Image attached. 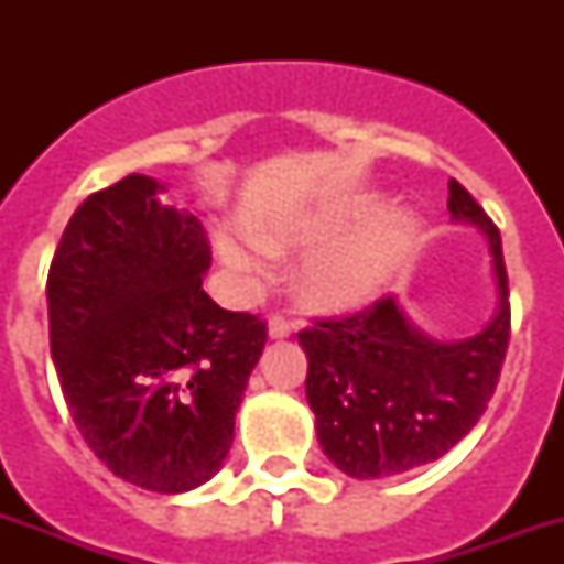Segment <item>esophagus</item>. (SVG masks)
I'll return each instance as SVG.
<instances>
[{
    "label": "esophagus",
    "mask_w": 564,
    "mask_h": 564,
    "mask_svg": "<svg viewBox=\"0 0 564 564\" xmlns=\"http://www.w3.org/2000/svg\"><path fill=\"white\" fill-rule=\"evenodd\" d=\"M292 334V322L283 316H272L269 318V336L272 339H286Z\"/></svg>",
    "instance_id": "esophagus-1"
}]
</instances>
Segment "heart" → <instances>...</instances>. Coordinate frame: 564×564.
<instances>
[{
  "instance_id": "heart-1",
  "label": "heart",
  "mask_w": 564,
  "mask_h": 564,
  "mask_svg": "<svg viewBox=\"0 0 564 564\" xmlns=\"http://www.w3.org/2000/svg\"><path fill=\"white\" fill-rule=\"evenodd\" d=\"M371 213L375 204L362 202L343 210L260 221L254 242L237 230H221L216 251L239 281L257 283L265 274V254H292L318 246L304 257L295 274L301 299L316 310H351L375 299L415 237L410 213H386L360 228Z\"/></svg>"
}]
</instances>
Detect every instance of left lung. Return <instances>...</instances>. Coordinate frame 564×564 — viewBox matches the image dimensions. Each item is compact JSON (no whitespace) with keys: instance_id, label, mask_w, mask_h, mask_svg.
Listing matches in <instances>:
<instances>
[{"instance_id":"left-lung-1","label":"left lung","mask_w":564,"mask_h":564,"mask_svg":"<svg viewBox=\"0 0 564 564\" xmlns=\"http://www.w3.org/2000/svg\"><path fill=\"white\" fill-rule=\"evenodd\" d=\"M451 219L489 239L498 313L477 336L438 343L412 325L394 295L301 330L307 401L318 445L357 480L392 477L445 456L489 406L509 348V278L498 225L451 178Z\"/></svg>"}]
</instances>
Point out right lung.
<instances>
[{
    "label": "right lung",
    "instance_id": "obj_1",
    "mask_svg": "<svg viewBox=\"0 0 564 564\" xmlns=\"http://www.w3.org/2000/svg\"><path fill=\"white\" fill-rule=\"evenodd\" d=\"M128 175L87 195L48 265V345L90 451L140 489L178 495L219 471L265 322L204 292L193 213Z\"/></svg>",
    "mask_w": 564,
    "mask_h": 564
}]
</instances>
